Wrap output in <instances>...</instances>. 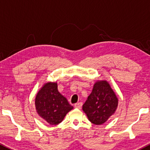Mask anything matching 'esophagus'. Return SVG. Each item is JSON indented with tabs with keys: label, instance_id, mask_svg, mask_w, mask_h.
Listing matches in <instances>:
<instances>
[{
	"label": "esophagus",
	"instance_id": "esophagus-1",
	"mask_svg": "<svg viewBox=\"0 0 150 150\" xmlns=\"http://www.w3.org/2000/svg\"><path fill=\"white\" fill-rule=\"evenodd\" d=\"M82 106V102H78V103H77V104H75V107L76 108H79V109L81 108Z\"/></svg>",
	"mask_w": 150,
	"mask_h": 150
}]
</instances>
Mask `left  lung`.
Instances as JSON below:
<instances>
[{
	"instance_id": "obj_1",
	"label": "left lung",
	"mask_w": 150,
	"mask_h": 150,
	"mask_svg": "<svg viewBox=\"0 0 150 150\" xmlns=\"http://www.w3.org/2000/svg\"><path fill=\"white\" fill-rule=\"evenodd\" d=\"M118 104V97L108 81L97 80L82 110L91 123L102 125L114 114Z\"/></svg>"
}]
</instances>
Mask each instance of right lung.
Listing matches in <instances>:
<instances>
[{"label":"right lung","mask_w":150,"mask_h":150,"mask_svg":"<svg viewBox=\"0 0 150 150\" xmlns=\"http://www.w3.org/2000/svg\"><path fill=\"white\" fill-rule=\"evenodd\" d=\"M37 113L48 123L56 125L73 108L64 96L58 92L57 82L44 83L35 97Z\"/></svg>","instance_id":"add662e5"}]
</instances>
